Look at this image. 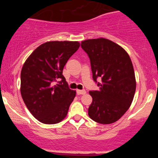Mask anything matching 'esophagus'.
Listing matches in <instances>:
<instances>
[{"mask_svg":"<svg viewBox=\"0 0 158 158\" xmlns=\"http://www.w3.org/2000/svg\"><path fill=\"white\" fill-rule=\"evenodd\" d=\"M77 94H78V95L85 94H86V90H77Z\"/></svg>","mask_w":158,"mask_h":158,"instance_id":"esophagus-1","label":"esophagus"}]
</instances>
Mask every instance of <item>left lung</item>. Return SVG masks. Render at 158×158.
I'll list each match as a JSON object with an SVG mask.
<instances>
[{"label": "left lung", "instance_id": "left-lung-1", "mask_svg": "<svg viewBox=\"0 0 158 158\" xmlns=\"http://www.w3.org/2000/svg\"><path fill=\"white\" fill-rule=\"evenodd\" d=\"M90 59L93 79L99 90H90L93 98L88 108L90 119L101 124L117 121L131 106L136 90L135 75L128 54L106 39H88L81 43ZM101 79L98 83L97 79Z\"/></svg>", "mask_w": 158, "mask_h": 158}]
</instances>
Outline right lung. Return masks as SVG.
I'll list each match as a JSON object with an SVG mask.
<instances>
[{
  "instance_id": "right-lung-1",
  "label": "right lung",
  "mask_w": 158,
  "mask_h": 158,
  "mask_svg": "<svg viewBox=\"0 0 158 158\" xmlns=\"http://www.w3.org/2000/svg\"><path fill=\"white\" fill-rule=\"evenodd\" d=\"M79 48L78 41H48L38 47L23 64L21 97L41 123L56 124L68 114L76 91L69 88L62 70Z\"/></svg>"
}]
</instances>
